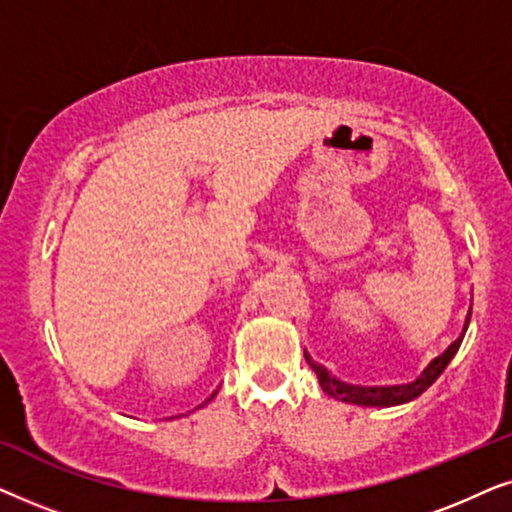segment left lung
Wrapping results in <instances>:
<instances>
[{
    "label": "left lung",
    "mask_w": 512,
    "mask_h": 512,
    "mask_svg": "<svg viewBox=\"0 0 512 512\" xmlns=\"http://www.w3.org/2000/svg\"><path fill=\"white\" fill-rule=\"evenodd\" d=\"M468 321H471V312H468V317H466L464 333H466V328H468ZM464 333H461L459 338L454 340L452 345L447 347L445 352L438 356V359H433L429 366L424 368V373L419 375L415 382L398 384V387H354V384H345V382L335 380V377L328 375L326 368H321V366H317V363H312L310 356H307V354H305V359L310 361V366L314 368V373H317V377H319L321 389H324L328 396L338 398V401H342V403L375 405V408H389V405L408 403V401H412V398H417L419 394H422V391L429 389L431 384L438 380L440 373H443V370L447 368V363L452 361V356L457 354L461 340H464Z\"/></svg>",
    "instance_id": "obj_1"
}]
</instances>
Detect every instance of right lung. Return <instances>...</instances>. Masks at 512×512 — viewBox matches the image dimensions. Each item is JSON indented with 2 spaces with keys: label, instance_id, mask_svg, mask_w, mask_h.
Here are the masks:
<instances>
[{
  "label": "right lung",
  "instance_id": "add662e5",
  "mask_svg": "<svg viewBox=\"0 0 512 512\" xmlns=\"http://www.w3.org/2000/svg\"><path fill=\"white\" fill-rule=\"evenodd\" d=\"M214 394H216V391H214ZM214 394H212V398H214ZM202 405H205V403H202ZM202 405H198V408H202Z\"/></svg>",
  "mask_w": 512,
  "mask_h": 512
}]
</instances>
